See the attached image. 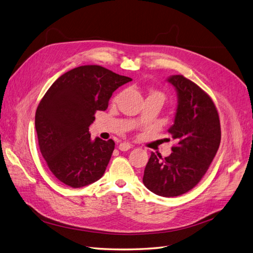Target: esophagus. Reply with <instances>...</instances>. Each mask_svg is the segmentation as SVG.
<instances>
[{
  "label": "esophagus",
  "mask_w": 253,
  "mask_h": 253,
  "mask_svg": "<svg viewBox=\"0 0 253 253\" xmlns=\"http://www.w3.org/2000/svg\"><path fill=\"white\" fill-rule=\"evenodd\" d=\"M133 147V145L131 144V143H128V142H121L120 144H119V150L120 151H127V150H129Z\"/></svg>",
  "instance_id": "1"
}]
</instances>
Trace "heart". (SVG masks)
Returning a JSON list of instances; mask_svg holds the SVG:
<instances>
[{"label":"heart","mask_w":253,"mask_h":253,"mask_svg":"<svg viewBox=\"0 0 253 253\" xmlns=\"http://www.w3.org/2000/svg\"><path fill=\"white\" fill-rule=\"evenodd\" d=\"M159 95H160V94H159Z\"/></svg>","instance_id":"obj_1"}]
</instances>
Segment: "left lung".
Returning a JSON list of instances; mask_svg holds the SVG:
<instances>
[{
  "label": "left lung",
  "instance_id": "1",
  "mask_svg": "<svg viewBox=\"0 0 253 253\" xmlns=\"http://www.w3.org/2000/svg\"><path fill=\"white\" fill-rule=\"evenodd\" d=\"M167 81L177 95L173 125L168 129L177 145L165 158L151 153L142 181L151 192L173 197L194 188L209 169L220 143V125L211 98L194 82L181 75Z\"/></svg>",
  "mask_w": 253,
  "mask_h": 253
}]
</instances>
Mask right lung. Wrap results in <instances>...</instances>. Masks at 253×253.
Listing matches in <instances>:
<instances>
[{
  "mask_svg": "<svg viewBox=\"0 0 253 253\" xmlns=\"http://www.w3.org/2000/svg\"><path fill=\"white\" fill-rule=\"evenodd\" d=\"M132 81L99 65L66 72L52 83L36 112V129L42 156L51 173L72 188L100 179L115 142L93 140L88 132L96 111H105L113 93Z\"/></svg>",
  "mask_w": 253,
  "mask_h": 253,
  "instance_id": "add662e5",
  "label": "right lung"
}]
</instances>
